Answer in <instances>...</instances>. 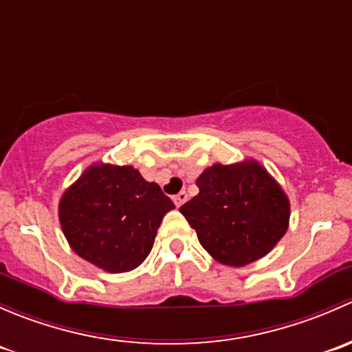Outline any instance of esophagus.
I'll return each mask as SVG.
<instances>
[{"label": "esophagus", "mask_w": 352, "mask_h": 352, "mask_svg": "<svg viewBox=\"0 0 352 352\" xmlns=\"http://www.w3.org/2000/svg\"><path fill=\"white\" fill-rule=\"evenodd\" d=\"M186 200H188L186 191H179V193H177V195H175V197H173V201H175L176 207H181V205H183L184 201H186Z\"/></svg>", "instance_id": "esophagus-1"}]
</instances>
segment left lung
<instances>
[{
    "mask_svg": "<svg viewBox=\"0 0 352 352\" xmlns=\"http://www.w3.org/2000/svg\"><path fill=\"white\" fill-rule=\"evenodd\" d=\"M197 186L200 193L179 212L217 262L248 265L286 234L289 200L258 162L214 164L201 173Z\"/></svg>",
    "mask_w": 352,
    "mask_h": 352,
    "instance_id": "left-lung-1",
    "label": "left lung"
}]
</instances>
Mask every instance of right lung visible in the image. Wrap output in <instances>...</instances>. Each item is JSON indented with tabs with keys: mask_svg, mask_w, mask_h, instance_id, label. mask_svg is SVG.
<instances>
[{
	"mask_svg": "<svg viewBox=\"0 0 352 352\" xmlns=\"http://www.w3.org/2000/svg\"><path fill=\"white\" fill-rule=\"evenodd\" d=\"M173 208L161 186L131 166L96 164L61 197L59 222L76 255L121 274L147 258L162 217Z\"/></svg>",
	"mask_w": 352,
	"mask_h": 352,
	"instance_id": "right-lung-1",
	"label": "right lung"
}]
</instances>
